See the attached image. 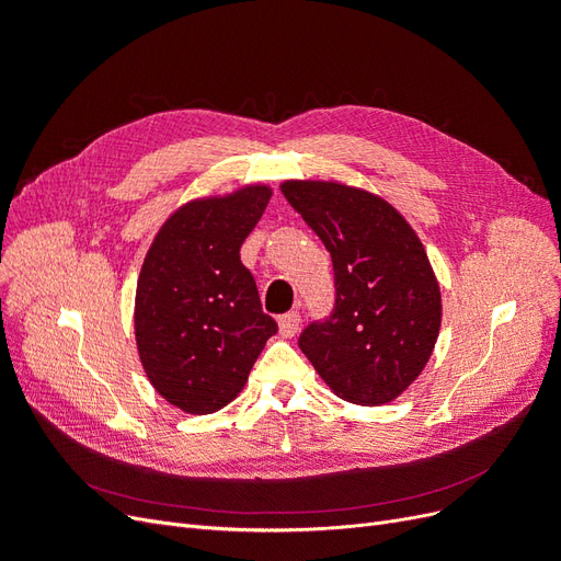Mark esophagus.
I'll return each instance as SVG.
<instances>
[{"mask_svg":"<svg viewBox=\"0 0 561 561\" xmlns=\"http://www.w3.org/2000/svg\"><path fill=\"white\" fill-rule=\"evenodd\" d=\"M299 322H301V318H299L297 311H290V313L280 316L278 318V332H280V336L293 339L299 332Z\"/></svg>","mask_w":561,"mask_h":561,"instance_id":"obj_1","label":"esophagus"}]
</instances>
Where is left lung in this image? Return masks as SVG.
<instances>
[{
  "instance_id": "obj_1",
  "label": "left lung",
  "mask_w": 561,
  "mask_h": 561,
  "mask_svg": "<svg viewBox=\"0 0 561 561\" xmlns=\"http://www.w3.org/2000/svg\"><path fill=\"white\" fill-rule=\"evenodd\" d=\"M280 192L332 254L336 304L299 348L332 393L379 407L431 360L443 295L412 225L386 198L334 180H285Z\"/></svg>"
}]
</instances>
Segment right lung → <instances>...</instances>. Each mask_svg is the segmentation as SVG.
Wrapping results in <instances>:
<instances>
[{
  "instance_id": "add662e5",
  "label": "right lung",
  "mask_w": 561,
  "mask_h": 561,
  "mask_svg": "<svg viewBox=\"0 0 561 561\" xmlns=\"http://www.w3.org/2000/svg\"><path fill=\"white\" fill-rule=\"evenodd\" d=\"M274 194L264 182L182 203L159 227L135 287V346L149 383L186 414L241 393L276 322L241 245Z\"/></svg>"
}]
</instances>
